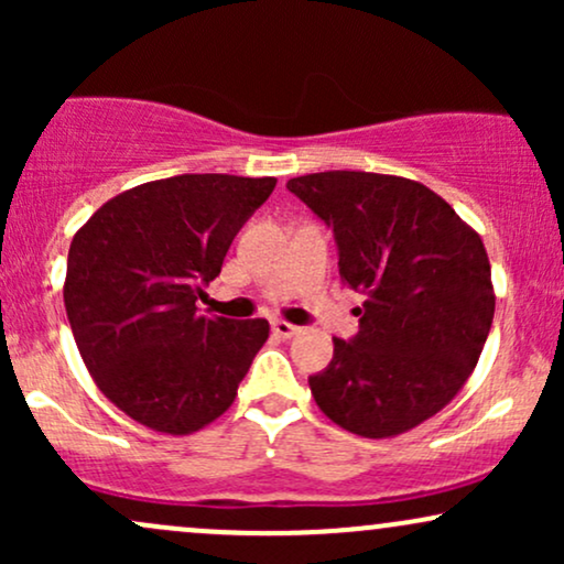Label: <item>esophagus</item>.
Masks as SVG:
<instances>
[{
	"label": "esophagus",
	"mask_w": 564,
	"mask_h": 564,
	"mask_svg": "<svg viewBox=\"0 0 564 564\" xmlns=\"http://www.w3.org/2000/svg\"><path fill=\"white\" fill-rule=\"evenodd\" d=\"M302 328L294 326V323H286V321H273V334L281 336V339H291V336L300 334Z\"/></svg>",
	"instance_id": "1"
}]
</instances>
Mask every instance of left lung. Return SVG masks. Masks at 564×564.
I'll use <instances>...</instances> for the list:
<instances>
[{
    "instance_id": "1",
    "label": "left lung",
    "mask_w": 564,
    "mask_h": 564,
    "mask_svg": "<svg viewBox=\"0 0 564 564\" xmlns=\"http://www.w3.org/2000/svg\"><path fill=\"white\" fill-rule=\"evenodd\" d=\"M286 187L334 230L341 283L366 296L360 332L310 377L315 403L360 437L435 416L475 371L496 313L480 232L435 191L377 172H315Z\"/></svg>"
}]
</instances>
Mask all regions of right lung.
I'll use <instances>...</instances> for the list:
<instances>
[{"label":"right lung","instance_id":"obj_1","mask_svg":"<svg viewBox=\"0 0 564 564\" xmlns=\"http://www.w3.org/2000/svg\"><path fill=\"white\" fill-rule=\"evenodd\" d=\"M275 177L177 174L119 193L76 230L63 300L97 390L161 435H193L236 400L264 318L198 313L232 238Z\"/></svg>","mask_w":564,"mask_h":564}]
</instances>
